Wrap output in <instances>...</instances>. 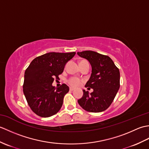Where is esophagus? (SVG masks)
<instances>
[{"instance_id": "34e87169", "label": "esophagus", "mask_w": 149, "mask_h": 149, "mask_svg": "<svg viewBox=\"0 0 149 149\" xmlns=\"http://www.w3.org/2000/svg\"><path fill=\"white\" fill-rule=\"evenodd\" d=\"M74 88H72V87L70 88V91H74Z\"/></svg>"}]
</instances>
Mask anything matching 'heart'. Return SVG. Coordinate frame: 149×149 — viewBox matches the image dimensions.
<instances>
[{
    "mask_svg": "<svg viewBox=\"0 0 149 149\" xmlns=\"http://www.w3.org/2000/svg\"><path fill=\"white\" fill-rule=\"evenodd\" d=\"M68 83L70 86L75 88L79 86L81 83V81L77 77H71L68 80Z\"/></svg>",
    "mask_w": 149,
    "mask_h": 149,
    "instance_id": "heart-1",
    "label": "heart"
}]
</instances>
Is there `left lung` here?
<instances>
[{"mask_svg":"<svg viewBox=\"0 0 149 149\" xmlns=\"http://www.w3.org/2000/svg\"><path fill=\"white\" fill-rule=\"evenodd\" d=\"M77 54L90 63L91 74L85 87L93 90L90 94L83 90V95L78 103L88 112L104 111L111 104L119 90V69L107 56L91 50L78 52Z\"/></svg>","mask_w":149,"mask_h":149,"instance_id":"8db88e82","label":"left lung"}]
</instances>
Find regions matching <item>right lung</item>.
<instances>
[{
  "label": "right lung",
  "mask_w": 149,
  "mask_h": 149,
  "mask_svg": "<svg viewBox=\"0 0 149 149\" xmlns=\"http://www.w3.org/2000/svg\"><path fill=\"white\" fill-rule=\"evenodd\" d=\"M75 54V52L47 53L34 59L26 70L24 93L31 109L37 115L47 118L61 109L69 87L63 84L56 88L52 84Z\"/></svg>",
  "instance_id": "1"
}]
</instances>
